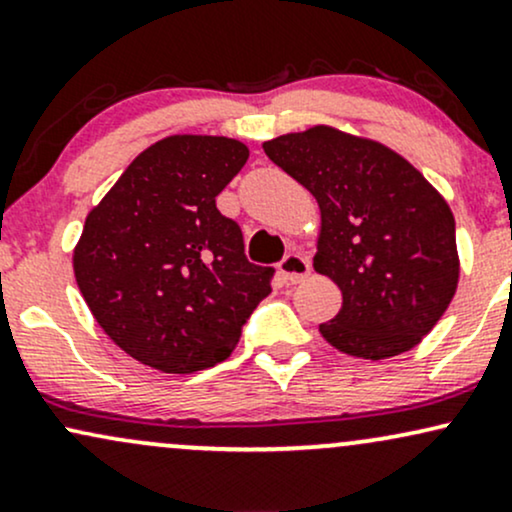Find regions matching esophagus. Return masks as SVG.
<instances>
[{
    "label": "esophagus",
    "instance_id": "34e87169",
    "mask_svg": "<svg viewBox=\"0 0 512 512\" xmlns=\"http://www.w3.org/2000/svg\"><path fill=\"white\" fill-rule=\"evenodd\" d=\"M279 272L284 274V279L289 281V284H301L305 276L310 274V262L305 260L303 255H296V252H291V255H286L284 260H281Z\"/></svg>",
    "mask_w": 512,
    "mask_h": 512
}]
</instances>
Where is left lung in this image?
<instances>
[{"instance_id": "8db88e82", "label": "left lung", "mask_w": 512, "mask_h": 512, "mask_svg": "<svg viewBox=\"0 0 512 512\" xmlns=\"http://www.w3.org/2000/svg\"><path fill=\"white\" fill-rule=\"evenodd\" d=\"M262 149L320 209L313 267L342 291L322 337L370 361L414 349L460 281L445 197L390 146L332 125L281 134Z\"/></svg>"}]
</instances>
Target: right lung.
Masks as SVG:
<instances>
[{"label":"right lung","mask_w":512,"mask_h":512,"mask_svg":"<svg viewBox=\"0 0 512 512\" xmlns=\"http://www.w3.org/2000/svg\"><path fill=\"white\" fill-rule=\"evenodd\" d=\"M250 149L231 137L170 134L129 163L88 211L72 262L81 296L125 354L163 373L226 361L272 293V267L245 257L216 197Z\"/></svg>","instance_id":"right-lung-1"}]
</instances>
